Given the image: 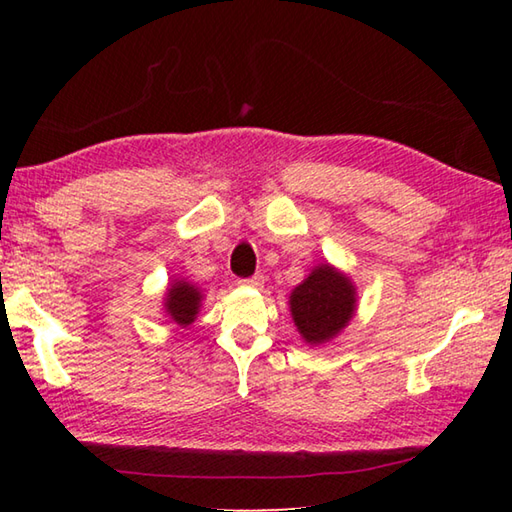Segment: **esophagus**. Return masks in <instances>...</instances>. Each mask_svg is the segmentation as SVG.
Returning <instances> with one entry per match:
<instances>
[{"label": "esophagus", "instance_id": "obj_1", "mask_svg": "<svg viewBox=\"0 0 512 512\" xmlns=\"http://www.w3.org/2000/svg\"><path fill=\"white\" fill-rule=\"evenodd\" d=\"M239 284H244V287L259 289L264 284V277L262 275H253V277H246V280H239Z\"/></svg>", "mask_w": 512, "mask_h": 512}]
</instances>
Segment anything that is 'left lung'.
I'll return each mask as SVG.
<instances>
[{
    "instance_id": "left-lung-1",
    "label": "left lung",
    "mask_w": 512,
    "mask_h": 512,
    "mask_svg": "<svg viewBox=\"0 0 512 512\" xmlns=\"http://www.w3.org/2000/svg\"><path fill=\"white\" fill-rule=\"evenodd\" d=\"M291 316L309 345L332 341L357 309V289L348 275L320 264L289 296Z\"/></svg>"
}]
</instances>
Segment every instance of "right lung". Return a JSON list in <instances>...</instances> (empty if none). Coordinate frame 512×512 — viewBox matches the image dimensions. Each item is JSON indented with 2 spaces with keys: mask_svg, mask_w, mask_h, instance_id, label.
<instances>
[{
  "mask_svg": "<svg viewBox=\"0 0 512 512\" xmlns=\"http://www.w3.org/2000/svg\"><path fill=\"white\" fill-rule=\"evenodd\" d=\"M203 293L198 291L194 284L185 280H176L169 284L167 298H164V314H167L173 323L180 327H187L194 323V318L201 309Z\"/></svg>",
  "mask_w": 512,
  "mask_h": 512,
  "instance_id": "1",
  "label": "right lung"
}]
</instances>
